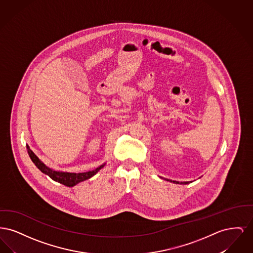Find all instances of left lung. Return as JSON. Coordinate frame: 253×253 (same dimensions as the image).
<instances>
[{
	"label": "left lung",
	"instance_id": "8db88e82",
	"mask_svg": "<svg viewBox=\"0 0 253 253\" xmlns=\"http://www.w3.org/2000/svg\"><path fill=\"white\" fill-rule=\"evenodd\" d=\"M166 180L169 181V182H173V183H175V184H184V185H186V184H189L190 182H192V181H186V182H178V181H173V180H169V179H166Z\"/></svg>",
	"mask_w": 253,
	"mask_h": 253
}]
</instances>
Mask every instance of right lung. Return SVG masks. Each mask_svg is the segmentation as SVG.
<instances>
[{
	"label": "right lung",
	"mask_w": 253,
	"mask_h": 253,
	"mask_svg": "<svg viewBox=\"0 0 253 253\" xmlns=\"http://www.w3.org/2000/svg\"><path fill=\"white\" fill-rule=\"evenodd\" d=\"M27 148V152L28 155L31 158V160L33 161V163L37 166V168L39 169L42 172L45 173L46 175H48L50 178H52L54 181H57L60 184H63L67 187H74L75 185H77L80 182L87 180L89 178H91L92 176H94L96 172L101 168L104 167L105 164L100 165L98 168L95 169L93 170H89L86 172H65V171H59V170H54L52 169L47 167L43 162H42L39 157L31 151V149L29 148L28 145H26Z\"/></svg>",
	"instance_id": "right-lung-1"
}]
</instances>
